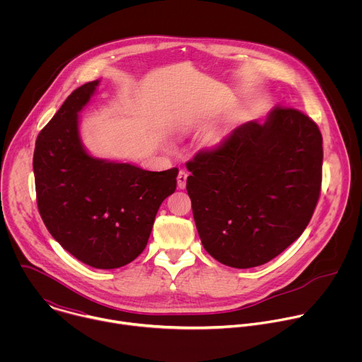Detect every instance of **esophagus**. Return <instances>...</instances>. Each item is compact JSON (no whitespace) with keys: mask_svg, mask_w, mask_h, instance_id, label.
Returning a JSON list of instances; mask_svg holds the SVG:
<instances>
[{"mask_svg":"<svg viewBox=\"0 0 362 362\" xmlns=\"http://www.w3.org/2000/svg\"><path fill=\"white\" fill-rule=\"evenodd\" d=\"M186 180H187V172L180 170L177 175V187L185 189L186 187Z\"/></svg>","mask_w":362,"mask_h":362,"instance_id":"34e87169","label":"esophagus"}]
</instances>
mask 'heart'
Here are the masks:
<instances>
[{"label":"heart","mask_w":362,"mask_h":362,"mask_svg":"<svg viewBox=\"0 0 362 362\" xmlns=\"http://www.w3.org/2000/svg\"><path fill=\"white\" fill-rule=\"evenodd\" d=\"M219 141H221L219 137H214V139L209 140V144H211V146H216V144H219Z\"/></svg>","instance_id":"1"}]
</instances>
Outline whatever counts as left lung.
<instances>
[{
    "label": "left lung",
    "mask_w": 362,
    "mask_h": 362,
    "mask_svg": "<svg viewBox=\"0 0 362 362\" xmlns=\"http://www.w3.org/2000/svg\"><path fill=\"white\" fill-rule=\"evenodd\" d=\"M322 134L292 107L236 127L186 163V189L203 247L226 267H259L293 243L321 193Z\"/></svg>",
    "instance_id": "1"
}]
</instances>
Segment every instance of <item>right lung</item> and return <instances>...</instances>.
<instances>
[{
	"instance_id": "right-lung-1",
	"label": "right lung",
	"mask_w": 362,
	"mask_h": 362,
	"mask_svg": "<svg viewBox=\"0 0 362 362\" xmlns=\"http://www.w3.org/2000/svg\"><path fill=\"white\" fill-rule=\"evenodd\" d=\"M98 80L76 88L40 132L33 158L44 225L67 252L97 269L134 261L147 245L162 202L176 190L177 168L150 172L90 156L78 113Z\"/></svg>"
}]
</instances>
